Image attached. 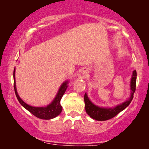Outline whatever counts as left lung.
Wrapping results in <instances>:
<instances>
[{"mask_svg":"<svg viewBox=\"0 0 149 149\" xmlns=\"http://www.w3.org/2000/svg\"><path fill=\"white\" fill-rule=\"evenodd\" d=\"M136 70H134L130 81V89H131V95L127 100L124 102L119 104L117 106L113 108H104L100 107L98 106L95 105L91 102L89 99L86 93L84 95V101L85 104V111L88 114L89 117L97 121H107L115 117L118 113L123 111L126 107H127L131 102L134 97V93L136 91Z\"/></svg>","mask_w":149,"mask_h":149,"instance_id":"1","label":"left lung"}]
</instances>
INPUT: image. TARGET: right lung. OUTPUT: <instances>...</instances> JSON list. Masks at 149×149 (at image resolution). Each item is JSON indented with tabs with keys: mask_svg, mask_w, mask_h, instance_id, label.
Instances as JSON below:
<instances>
[{
	"mask_svg": "<svg viewBox=\"0 0 149 149\" xmlns=\"http://www.w3.org/2000/svg\"><path fill=\"white\" fill-rule=\"evenodd\" d=\"M15 68H14L13 71V79H14V89H15V93L16 97L19 101V102L21 104L22 107H24L26 110L30 112L32 115L35 117L39 118L41 119H52L56 117L61 113L62 111V107L60 104V100L62 99L63 95L64 94L67 87H68V81H64L61 85L60 89L57 93V94L55 97L52 102L49 104L45 107H34L32 106L28 105V104L22 100L20 98V97L18 95L17 89H16V84H15Z\"/></svg>",
	"mask_w": 149,
	"mask_h": 149,
	"instance_id": "1",
	"label": "right lung"
}]
</instances>
